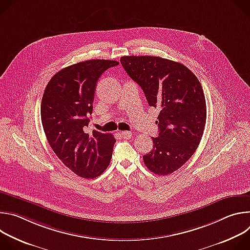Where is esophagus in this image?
<instances>
[{
    "mask_svg": "<svg viewBox=\"0 0 250 250\" xmlns=\"http://www.w3.org/2000/svg\"><path fill=\"white\" fill-rule=\"evenodd\" d=\"M121 135L124 139H129L131 137V132L130 131H122Z\"/></svg>",
    "mask_w": 250,
    "mask_h": 250,
    "instance_id": "34e87169",
    "label": "esophagus"
}]
</instances>
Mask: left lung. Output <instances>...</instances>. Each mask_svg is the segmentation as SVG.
I'll list each match as a JSON object with an SVG mask.
<instances>
[{
	"instance_id": "left-lung-1",
	"label": "left lung",
	"mask_w": 250,
	"mask_h": 250,
	"mask_svg": "<svg viewBox=\"0 0 250 250\" xmlns=\"http://www.w3.org/2000/svg\"><path fill=\"white\" fill-rule=\"evenodd\" d=\"M121 63L149 106L160 110L158 136L152 137L145 164L154 174H171L191 158L204 133L207 105L201 83L185 65L158 56H123Z\"/></svg>"
}]
</instances>
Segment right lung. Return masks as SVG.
<instances>
[{
  "label": "right lung",
  "instance_id": "add662e5",
  "mask_svg": "<svg viewBox=\"0 0 250 250\" xmlns=\"http://www.w3.org/2000/svg\"><path fill=\"white\" fill-rule=\"evenodd\" d=\"M115 60L92 59L63 68L48 82L42 101V123L48 144L76 175L93 179L109 166L116 138L87 132L98 79Z\"/></svg>",
  "mask_w": 250,
  "mask_h": 250
}]
</instances>
